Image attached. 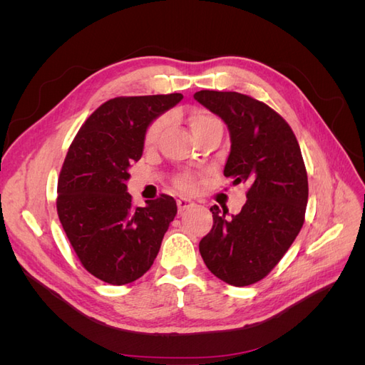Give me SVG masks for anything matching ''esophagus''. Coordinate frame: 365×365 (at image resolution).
<instances>
[{"label": "esophagus", "mask_w": 365, "mask_h": 365, "mask_svg": "<svg viewBox=\"0 0 365 365\" xmlns=\"http://www.w3.org/2000/svg\"><path fill=\"white\" fill-rule=\"evenodd\" d=\"M176 205H178V212H184V210L193 207L195 202L190 200H185V197H180V200H176Z\"/></svg>", "instance_id": "esophagus-1"}]
</instances>
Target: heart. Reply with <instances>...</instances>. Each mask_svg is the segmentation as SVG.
Segmentation results:
<instances>
[{"mask_svg":"<svg viewBox=\"0 0 365 365\" xmlns=\"http://www.w3.org/2000/svg\"><path fill=\"white\" fill-rule=\"evenodd\" d=\"M213 121H217V120L213 115H210L208 113H205V111L193 113L190 115V128L193 130V134H197V132L202 130L210 123H213ZM165 125H168V117H165V115H161V117H158V118L152 121V123L148 126V129L145 132V145L146 146L155 145V143L160 138V135H161L163 129L165 128ZM173 182L180 190H184V192H192L195 189V185H196L195 176L189 172H182L180 175H176Z\"/></svg>","mask_w":365,"mask_h":365,"instance_id":"heart-1","label":"heart"}]
</instances>
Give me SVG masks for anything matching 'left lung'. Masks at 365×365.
<instances>
[{
  "label": "left lung",
  "mask_w": 365,
  "mask_h": 365,
  "mask_svg": "<svg viewBox=\"0 0 365 365\" xmlns=\"http://www.w3.org/2000/svg\"><path fill=\"white\" fill-rule=\"evenodd\" d=\"M195 98L222 118L231 152L224 175L248 184L240 213L227 219L217 205L213 228L200 242L207 268L233 286L257 283L275 268L304 224L307 173L291 126L251 96L202 90Z\"/></svg>",
  "instance_id": "1"
}]
</instances>
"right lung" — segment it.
<instances>
[{"label": "right lung", "instance_id": "right-lung-1", "mask_svg": "<svg viewBox=\"0 0 365 365\" xmlns=\"http://www.w3.org/2000/svg\"><path fill=\"white\" fill-rule=\"evenodd\" d=\"M181 98L180 93L109 98L71 141L58 180V216L77 259L98 280L140 279L178 212L164 193L137 207L126 180L129 165L141 158L150 121Z\"/></svg>", "mask_w": 365, "mask_h": 365}]
</instances>
